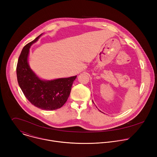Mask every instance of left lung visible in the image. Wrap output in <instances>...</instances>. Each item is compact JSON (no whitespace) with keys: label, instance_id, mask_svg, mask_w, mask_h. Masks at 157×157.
I'll use <instances>...</instances> for the list:
<instances>
[{"label":"left lung","instance_id":"left-lung-1","mask_svg":"<svg viewBox=\"0 0 157 157\" xmlns=\"http://www.w3.org/2000/svg\"><path fill=\"white\" fill-rule=\"evenodd\" d=\"M100 111H101V110H100Z\"/></svg>","mask_w":157,"mask_h":157}]
</instances>
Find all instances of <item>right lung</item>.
<instances>
[{
    "label": "right lung",
    "instance_id": "obj_1",
    "mask_svg": "<svg viewBox=\"0 0 157 157\" xmlns=\"http://www.w3.org/2000/svg\"><path fill=\"white\" fill-rule=\"evenodd\" d=\"M39 35L24 47L17 65V76L20 87L26 98L35 107L53 110L61 107L68 100L76 76L51 81L40 79L31 70L28 56L32 44Z\"/></svg>",
    "mask_w": 157,
    "mask_h": 157
}]
</instances>
